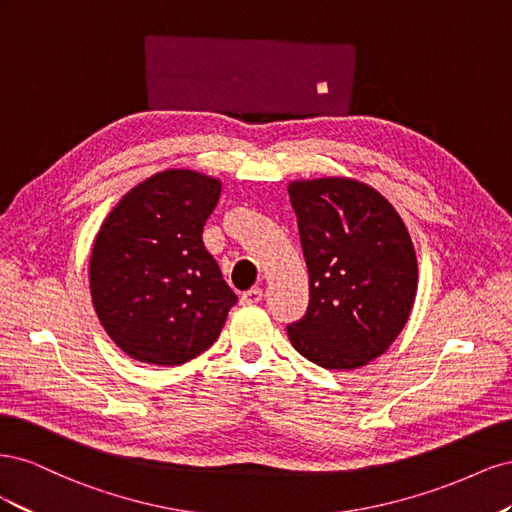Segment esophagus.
Listing matches in <instances>:
<instances>
[{"label":"esophagus","mask_w":512,"mask_h":512,"mask_svg":"<svg viewBox=\"0 0 512 512\" xmlns=\"http://www.w3.org/2000/svg\"><path fill=\"white\" fill-rule=\"evenodd\" d=\"M262 297H265V292H262V288H250V290L241 294V303L243 305H254V303H260Z\"/></svg>","instance_id":"1"}]
</instances>
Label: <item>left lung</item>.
<instances>
[{
  "mask_svg": "<svg viewBox=\"0 0 512 512\" xmlns=\"http://www.w3.org/2000/svg\"><path fill=\"white\" fill-rule=\"evenodd\" d=\"M290 205L309 273V305L288 324L290 344L324 369H359L404 329L416 297L406 224L369 185L324 177L292 181Z\"/></svg>",
  "mask_w": 512,
  "mask_h": 512,
  "instance_id": "left-lung-1",
  "label": "left lung"
}]
</instances>
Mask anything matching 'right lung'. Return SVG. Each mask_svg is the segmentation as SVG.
I'll use <instances>...</instances> for the list:
<instances>
[{
	"mask_svg": "<svg viewBox=\"0 0 512 512\" xmlns=\"http://www.w3.org/2000/svg\"><path fill=\"white\" fill-rule=\"evenodd\" d=\"M222 183L164 170L108 213L89 260V288L108 337L151 365H181L218 339L237 294L203 243Z\"/></svg>",
	"mask_w": 512,
	"mask_h": 512,
	"instance_id": "obj_1",
	"label": "right lung"
}]
</instances>
